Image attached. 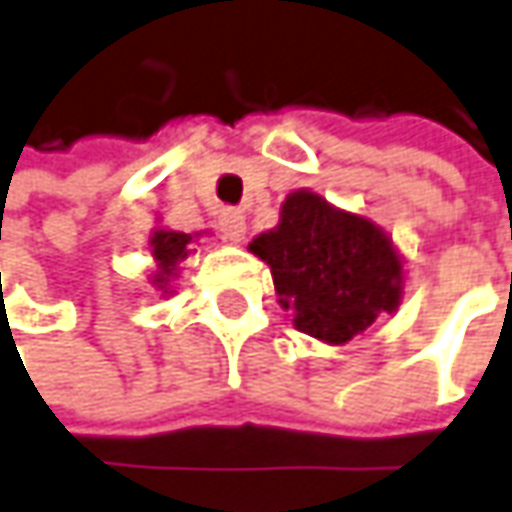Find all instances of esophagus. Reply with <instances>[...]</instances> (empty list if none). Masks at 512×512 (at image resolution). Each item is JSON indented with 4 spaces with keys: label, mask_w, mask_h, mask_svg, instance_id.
Listing matches in <instances>:
<instances>
[{
    "label": "esophagus",
    "mask_w": 512,
    "mask_h": 512,
    "mask_svg": "<svg viewBox=\"0 0 512 512\" xmlns=\"http://www.w3.org/2000/svg\"><path fill=\"white\" fill-rule=\"evenodd\" d=\"M218 232L226 240L240 243L243 235H246V218L240 212H235V209H226V212H221V218H218Z\"/></svg>",
    "instance_id": "34e87169"
}]
</instances>
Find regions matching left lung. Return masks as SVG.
I'll return each mask as SVG.
<instances>
[{
  "mask_svg": "<svg viewBox=\"0 0 512 512\" xmlns=\"http://www.w3.org/2000/svg\"><path fill=\"white\" fill-rule=\"evenodd\" d=\"M249 252L269 266L291 326L326 345L354 340L405 297V257L391 235L311 189L286 195L277 226Z\"/></svg>",
  "mask_w": 512,
  "mask_h": 512,
  "instance_id": "1",
  "label": "left lung"
}]
</instances>
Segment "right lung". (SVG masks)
I'll return each instance as SVG.
<instances>
[{"label":"right lung","mask_w":512,"mask_h":512,"mask_svg":"<svg viewBox=\"0 0 512 512\" xmlns=\"http://www.w3.org/2000/svg\"><path fill=\"white\" fill-rule=\"evenodd\" d=\"M203 232H175V229H167V226H155L150 232V255L155 269L150 274V283L155 286V291L161 294H172V283L178 280V274L184 269V260L195 249V243L201 238Z\"/></svg>","instance_id":"add662e5"}]
</instances>
